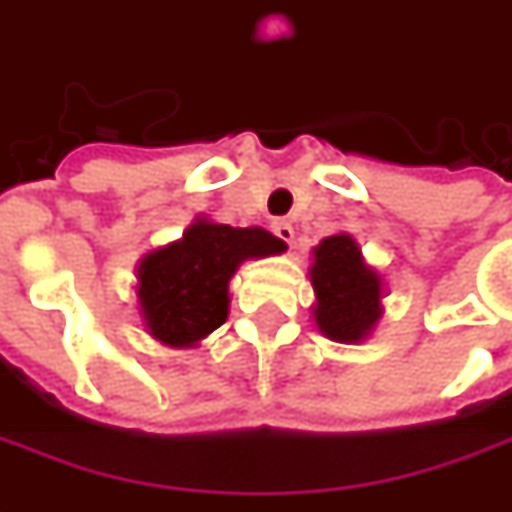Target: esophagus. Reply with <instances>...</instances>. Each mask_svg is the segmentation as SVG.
<instances>
[{"mask_svg": "<svg viewBox=\"0 0 512 512\" xmlns=\"http://www.w3.org/2000/svg\"><path fill=\"white\" fill-rule=\"evenodd\" d=\"M273 233H276L282 242H287V245H293V239H296L293 225H290V222H282V219H276V222H273Z\"/></svg>", "mask_w": 512, "mask_h": 512, "instance_id": "esophagus-1", "label": "esophagus"}]
</instances>
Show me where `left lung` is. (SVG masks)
Listing matches in <instances>:
<instances>
[{"label":"left lung","mask_w":512,"mask_h":512,"mask_svg":"<svg viewBox=\"0 0 512 512\" xmlns=\"http://www.w3.org/2000/svg\"><path fill=\"white\" fill-rule=\"evenodd\" d=\"M310 285L316 293L313 322L319 333L342 344L364 342L382 319L384 282L364 262L350 233L327 236L313 247Z\"/></svg>","instance_id":"8db88e82"}]
</instances>
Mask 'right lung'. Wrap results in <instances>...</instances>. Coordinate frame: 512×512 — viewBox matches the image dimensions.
<instances>
[{
  "label": "right lung",
  "instance_id": "obj_1",
  "mask_svg": "<svg viewBox=\"0 0 512 512\" xmlns=\"http://www.w3.org/2000/svg\"><path fill=\"white\" fill-rule=\"evenodd\" d=\"M285 242L265 227H230L196 216L179 242L150 250L136 265L142 325L168 347H199L230 307V279L247 259H265Z\"/></svg>",
  "mask_w": 512,
  "mask_h": 512
}]
</instances>
